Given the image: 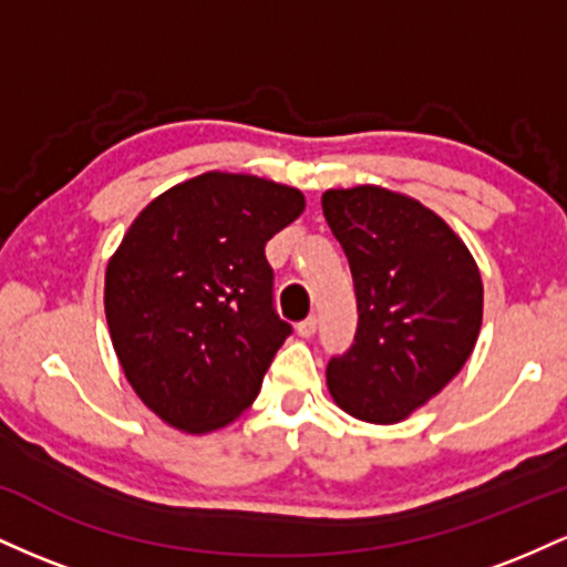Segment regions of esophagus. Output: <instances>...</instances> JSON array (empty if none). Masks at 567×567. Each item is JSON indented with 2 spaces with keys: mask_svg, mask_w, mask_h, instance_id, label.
Listing matches in <instances>:
<instances>
[{
  "mask_svg": "<svg viewBox=\"0 0 567 567\" xmlns=\"http://www.w3.org/2000/svg\"><path fill=\"white\" fill-rule=\"evenodd\" d=\"M298 336L301 338H311L317 333V317H306V320L298 322Z\"/></svg>",
  "mask_w": 567,
  "mask_h": 567,
  "instance_id": "1",
  "label": "esophagus"
}]
</instances>
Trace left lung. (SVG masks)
<instances>
[{
	"label": "left lung",
	"instance_id": "obj_1",
	"mask_svg": "<svg viewBox=\"0 0 567 567\" xmlns=\"http://www.w3.org/2000/svg\"><path fill=\"white\" fill-rule=\"evenodd\" d=\"M349 258L354 343L330 357L328 389L354 419L396 424L453 381L483 324V279L451 226L379 186L322 194Z\"/></svg>",
	"mask_w": 567,
	"mask_h": 567
}]
</instances>
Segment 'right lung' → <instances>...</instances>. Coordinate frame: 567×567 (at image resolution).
Returning <instances> with one entry per match:
<instances>
[{"mask_svg":"<svg viewBox=\"0 0 567 567\" xmlns=\"http://www.w3.org/2000/svg\"><path fill=\"white\" fill-rule=\"evenodd\" d=\"M303 194L205 173L157 197L106 269V320L130 386L162 421L202 434L252 405L292 328L275 309L264 247Z\"/></svg>","mask_w":567,"mask_h":567,"instance_id":"add662e5","label":"right lung"}]
</instances>
